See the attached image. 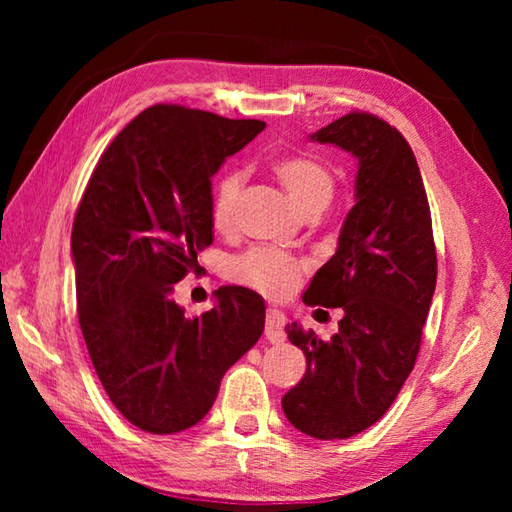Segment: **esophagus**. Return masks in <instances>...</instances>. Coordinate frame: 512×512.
<instances>
[{"label":"esophagus","instance_id":"obj_1","mask_svg":"<svg viewBox=\"0 0 512 512\" xmlns=\"http://www.w3.org/2000/svg\"><path fill=\"white\" fill-rule=\"evenodd\" d=\"M264 334L271 343H282L284 341V314L280 309H268L266 311Z\"/></svg>","mask_w":512,"mask_h":512}]
</instances>
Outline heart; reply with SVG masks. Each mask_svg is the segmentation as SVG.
<instances>
[{
  "mask_svg": "<svg viewBox=\"0 0 512 512\" xmlns=\"http://www.w3.org/2000/svg\"><path fill=\"white\" fill-rule=\"evenodd\" d=\"M273 176L305 216L323 212L334 196L336 185L332 171L309 155H287V158L275 160ZM241 189H244V173L239 169L223 171L221 178L216 180L212 221L219 230H228L235 223ZM302 271L305 266L298 259L266 248L248 250L246 255L232 259L228 266L232 280L246 284L268 298L289 296L300 284Z\"/></svg>",
  "mask_w": 512,
  "mask_h": 512,
  "instance_id": "b5f03b06",
  "label": "heart"
}]
</instances>
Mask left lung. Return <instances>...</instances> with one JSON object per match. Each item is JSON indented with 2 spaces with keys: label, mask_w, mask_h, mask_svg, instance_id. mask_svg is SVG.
Returning a JSON list of instances; mask_svg holds the SVG:
<instances>
[{
  "label": "left lung",
  "mask_w": 512,
  "mask_h": 512,
  "mask_svg": "<svg viewBox=\"0 0 512 512\" xmlns=\"http://www.w3.org/2000/svg\"><path fill=\"white\" fill-rule=\"evenodd\" d=\"M311 140L357 158L354 207L336 253L302 293L307 305L341 307L343 318L327 341L287 325L307 370L282 411L298 431L334 440L375 424L413 370L436 291V246L418 162L397 128L350 112Z\"/></svg>",
  "instance_id": "obj_1"
}]
</instances>
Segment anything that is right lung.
Listing matches in <instances>:
<instances>
[{
	"label": "right lung",
	"mask_w": 512,
	"mask_h": 512,
	"mask_svg": "<svg viewBox=\"0 0 512 512\" xmlns=\"http://www.w3.org/2000/svg\"><path fill=\"white\" fill-rule=\"evenodd\" d=\"M264 128L160 103L112 140L85 187L72 228L81 332L110 402L149 433L201 422L264 332V298L246 287L214 291L196 318L173 300L212 244V176Z\"/></svg>",
	"instance_id": "1"
}]
</instances>
